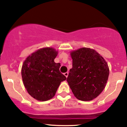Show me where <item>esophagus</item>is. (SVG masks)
<instances>
[{"label": "esophagus", "mask_w": 127, "mask_h": 127, "mask_svg": "<svg viewBox=\"0 0 127 127\" xmlns=\"http://www.w3.org/2000/svg\"><path fill=\"white\" fill-rule=\"evenodd\" d=\"M64 76H65V77H66V78H67L68 75V72H65V73H64Z\"/></svg>", "instance_id": "1"}]
</instances>
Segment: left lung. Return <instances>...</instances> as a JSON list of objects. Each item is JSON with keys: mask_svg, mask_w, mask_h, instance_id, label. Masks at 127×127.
<instances>
[{"mask_svg": "<svg viewBox=\"0 0 127 127\" xmlns=\"http://www.w3.org/2000/svg\"><path fill=\"white\" fill-rule=\"evenodd\" d=\"M72 68L67 79L73 94L78 100L91 101L105 88L109 75L107 62L100 54L90 48L70 52Z\"/></svg>", "mask_w": 127, "mask_h": 127, "instance_id": "obj_1", "label": "left lung"}]
</instances>
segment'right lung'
I'll return each mask as SVG.
<instances>
[{"instance_id": "1", "label": "right lung", "mask_w": 127, "mask_h": 127, "mask_svg": "<svg viewBox=\"0 0 127 127\" xmlns=\"http://www.w3.org/2000/svg\"><path fill=\"white\" fill-rule=\"evenodd\" d=\"M58 51L52 47L36 50L23 62L21 76L24 87L33 98L45 101L54 97L66 78L60 72V63L54 62Z\"/></svg>"}]
</instances>
